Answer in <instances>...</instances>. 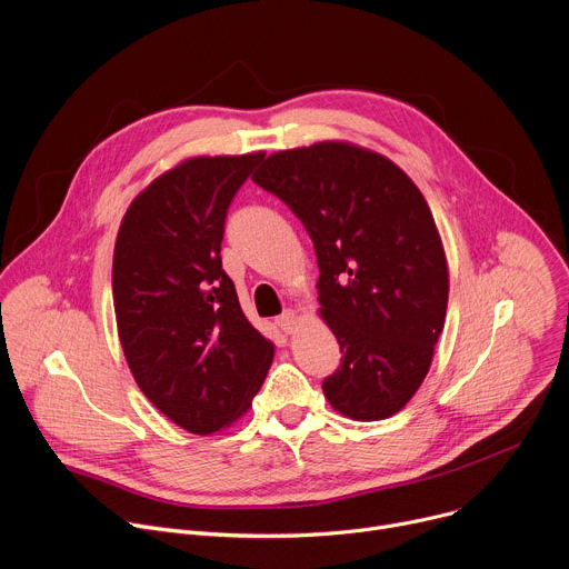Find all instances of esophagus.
<instances>
[{
	"mask_svg": "<svg viewBox=\"0 0 569 569\" xmlns=\"http://www.w3.org/2000/svg\"><path fill=\"white\" fill-rule=\"evenodd\" d=\"M277 325L283 333H292L297 329V316L295 311H283L279 318H277Z\"/></svg>",
	"mask_w": 569,
	"mask_h": 569,
	"instance_id": "34e87169",
	"label": "esophagus"
}]
</instances>
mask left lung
Segmentation results:
<instances>
[{
	"instance_id": "left-lung-1",
	"label": "left lung",
	"mask_w": 569,
	"mask_h": 569,
	"mask_svg": "<svg viewBox=\"0 0 569 569\" xmlns=\"http://www.w3.org/2000/svg\"><path fill=\"white\" fill-rule=\"evenodd\" d=\"M253 183L313 240L320 313L342 353L325 397L351 420L395 416L422 386L447 313L449 272L427 199L392 161L347 142L272 153Z\"/></svg>"
}]
</instances>
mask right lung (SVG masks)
<instances>
[{"mask_svg":"<svg viewBox=\"0 0 569 569\" xmlns=\"http://www.w3.org/2000/svg\"><path fill=\"white\" fill-rule=\"evenodd\" d=\"M263 161L199 157L142 190L113 253L120 342L142 395L181 429L209 436L251 406L274 345L244 318L222 270L229 206Z\"/></svg>","mask_w":569,"mask_h":569,"instance_id":"obj_1","label":"right lung"}]
</instances>
